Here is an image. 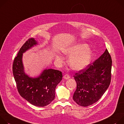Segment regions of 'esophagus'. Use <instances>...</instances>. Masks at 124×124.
<instances>
[{
    "instance_id": "1",
    "label": "esophagus",
    "mask_w": 124,
    "mask_h": 124,
    "mask_svg": "<svg viewBox=\"0 0 124 124\" xmlns=\"http://www.w3.org/2000/svg\"><path fill=\"white\" fill-rule=\"evenodd\" d=\"M63 78H64L65 79H69V78H70V76L69 74H65V75H64Z\"/></svg>"
}]
</instances>
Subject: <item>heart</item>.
<instances>
[{
    "instance_id": "1",
    "label": "heart",
    "mask_w": 124,
    "mask_h": 124,
    "mask_svg": "<svg viewBox=\"0 0 124 124\" xmlns=\"http://www.w3.org/2000/svg\"><path fill=\"white\" fill-rule=\"evenodd\" d=\"M64 53L70 57L68 64L75 70H80L86 67L91 62L93 53L86 44H80L68 48L64 51ZM57 61L60 63L63 62V59L60 56L56 57Z\"/></svg>"
}]
</instances>
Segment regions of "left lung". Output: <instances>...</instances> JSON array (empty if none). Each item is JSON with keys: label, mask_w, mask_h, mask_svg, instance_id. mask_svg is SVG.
I'll use <instances>...</instances> for the list:
<instances>
[{"label": "left lung", "mask_w": 124, "mask_h": 124, "mask_svg": "<svg viewBox=\"0 0 124 124\" xmlns=\"http://www.w3.org/2000/svg\"><path fill=\"white\" fill-rule=\"evenodd\" d=\"M112 59L106 49L92 63L73 76L77 84L73 99L78 105L88 106L97 102L111 82Z\"/></svg>", "instance_id": "obj_1"}]
</instances>
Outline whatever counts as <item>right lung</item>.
Listing matches in <instances>:
<instances>
[{
    "instance_id": "add662e5",
    "label": "right lung",
    "mask_w": 124,
    "mask_h": 124,
    "mask_svg": "<svg viewBox=\"0 0 124 124\" xmlns=\"http://www.w3.org/2000/svg\"><path fill=\"white\" fill-rule=\"evenodd\" d=\"M37 44L33 38L27 40L20 48L13 64V73L19 93L31 104L44 107L54 99L55 89L62 80L61 71L53 69L44 70L37 78L25 74L22 62L23 53Z\"/></svg>"
}]
</instances>
